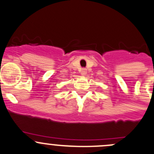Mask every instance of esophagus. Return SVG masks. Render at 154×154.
Returning a JSON list of instances; mask_svg holds the SVG:
<instances>
[{"label":"esophagus","instance_id":"obj_1","mask_svg":"<svg viewBox=\"0 0 154 154\" xmlns=\"http://www.w3.org/2000/svg\"><path fill=\"white\" fill-rule=\"evenodd\" d=\"M86 69H85V68H82L81 70H80V73H81V75L83 76H85L86 74Z\"/></svg>","mask_w":154,"mask_h":154}]
</instances>
